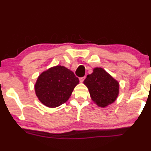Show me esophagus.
<instances>
[{"mask_svg": "<svg viewBox=\"0 0 151 151\" xmlns=\"http://www.w3.org/2000/svg\"><path fill=\"white\" fill-rule=\"evenodd\" d=\"M85 78H86V76H83V77H80V78H79L80 82H81V83L83 82V81L85 80Z\"/></svg>", "mask_w": 151, "mask_h": 151, "instance_id": "esophagus-1", "label": "esophagus"}]
</instances>
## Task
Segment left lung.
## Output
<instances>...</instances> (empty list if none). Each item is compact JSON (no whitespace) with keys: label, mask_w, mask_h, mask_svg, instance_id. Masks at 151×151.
I'll return each mask as SVG.
<instances>
[{"label":"left lung","mask_w":151,"mask_h":151,"mask_svg":"<svg viewBox=\"0 0 151 151\" xmlns=\"http://www.w3.org/2000/svg\"><path fill=\"white\" fill-rule=\"evenodd\" d=\"M83 83L88 88L91 99L100 107L114 103L118 96L119 82L102 68H94Z\"/></svg>","instance_id":"1"}]
</instances>
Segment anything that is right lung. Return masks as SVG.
I'll list each match as a JSON object with an SVG mask.
<instances>
[{"label":"right lung","instance_id":"1","mask_svg":"<svg viewBox=\"0 0 151 151\" xmlns=\"http://www.w3.org/2000/svg\"><path fill=\"white\" fill-rule=\"evenodd\" d=\"M79 80L73 71L57 65L38 76L34 88L36 96L44 105L55 108L70 99Z\"/></svg>","mask_w":151,"mask_h":151}]
</instances>
